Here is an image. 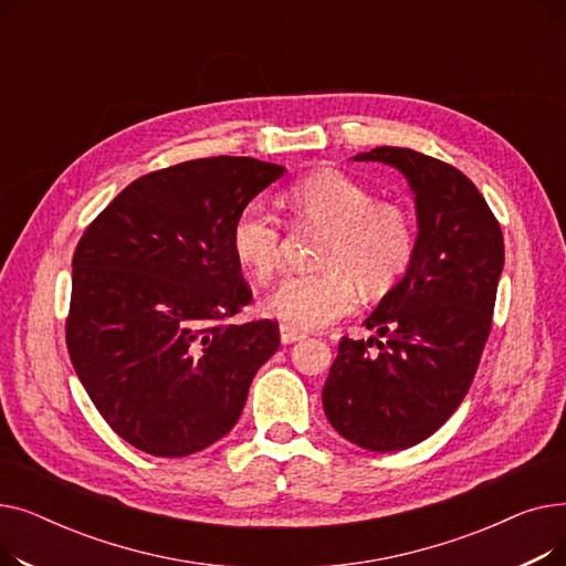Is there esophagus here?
Listing matches in <instances>:
<instances>
[{
    "instance_id": "esophagus-1",
    "label": "esophagus",
    "mask_w": 566,
    "mask_h": 566,
    "mask_svg": "<svg viewBox=\"0 0 566 566\" xmlns=\"http://www.w3.org/2000/svg\"><path fill=\"white\" fill-rule=\"evenodd\" d=\"M303 337H305V333H301L298 328H293V325H286V323L280 325V339H282V344H293V342H298Z\"/></svg>"
}]
</instances>
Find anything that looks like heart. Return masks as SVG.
Listing matches in <instances>:
<instances>
[{
	"instance_id": "obj_1",
	"label": "heart",
	"mask_w": 566,
	"mask_h": 566,
	"mask_svg": "<svg viewBox=\"0 0 566 566\" xmlns=\"http://www.w3.org/2000/svg\"><path fill=\"white\" fill-rule=\"evenodd\" d=\"M293 220L328 231L318 248L321 271L289 275L263 310L293 328H323L358 303V286L382 295L399 284L418 250L415 222L403 206L333 169L298 178L286 190ZM282 220L261 201L245 203L231 224V252L256 282L282 265Z\"/></svg>"
}]
</instances>
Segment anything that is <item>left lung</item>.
<instances>
[{"instance_id":"1","label":"left lung","mask_w":566,"mask_h":566,"mask_svg":"<svg viewBox=\"0 0 566 566\" xmlns=\"http://www.w3.org/2000/svg\"><path fill=\"white\" fill-rule=\"evenodd\" d=\"M353 160L392 165L408 178L418 250L365 321L385 339L342 337L323 410L358 448L399 452L436 433L468 395L491 333L504 243L486 199L457 167L401 146Z\"/></svg>"}]
</instances>
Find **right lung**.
I'll use <instances>...</instances> for the list:
<instances>
[{
  "label": "right lung",
  "instance_id": "obj_1",
  "mask_svg": "<svg viewBox=\"0 0 566 566\" xmlns=\"http://www.w3.org/2000/svg\"><path fill=\"white\" fill-rule=\"evenodd\" d=\"M282 174L241 156L178 163L137 178L82 233L66 346L86 395L133 448L188 457L241 418L280 328L227 323L252 303L229 235Z\"/></svg>",
  "mask_w": 566,
  "mask_h": 566
}]
</instances>
